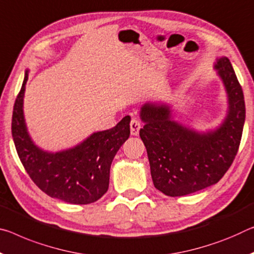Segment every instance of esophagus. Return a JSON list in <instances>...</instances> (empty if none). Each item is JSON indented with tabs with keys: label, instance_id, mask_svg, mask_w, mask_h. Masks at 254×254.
Wrapping results in <instances>:
<instances>
[{
	"label": "esophagus",
	"instance_id": "esophagus-1",
	"mask_svg": "<svg viewBox=\"0 0 254 254\" xmlns=\"http://www.w3.org/2000/svg\"><path fill=\"white\" fill-rule=\"evenodd\" d=\"M140 128H141V122L138 119H132L130 122V130L132 135H138Z\"/></svg>",
	"mask_w": 254,
	"mask_h": 254
}]
</instances>
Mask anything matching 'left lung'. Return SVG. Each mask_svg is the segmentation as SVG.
Segmentation results:
<instances>
[{
	"instance_id": "obj_1",
	"label": "left lung",
	"mask_w": 254,
	"mask_h": 254,
	"mask_svg": "<svg viewBox=\"0 0 254 254\" xmlns=\"http://www.w3.org/2000/svg\"><path fill=\"white\" fill-rule=\"evenodd\" d=\"M215 69L228 97V112L214 131L196 132L172 119L165 104L147 103L140 118V138L146 146L152 182L168 196H182L216 184L228 171L239 150L245 121L242 87L227 58Z\"/></svg>"
}]
</instances>
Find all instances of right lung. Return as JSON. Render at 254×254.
Listing matches in <instances>:
<instances>
[{"label": "right lung", "mask_w": 254, "mask_h": 254, "mask_svg": "<svg viewBox=\"0 0 254 254\" xmlns=\"http://www.w3.org/2000/svg\"><path fill=\"white\" fill-rule=\"evenodd\" d=\"M27 80L28 70L15 99L11 127L23 167L34 183L52 198L73 204L95 202L108 190L111 165L130 136L131 118L126 116L114 127L95 132L67 150L45 151L33 142L26 127L23 96Z\"/></svg>", "instance_id": "obj_1"}]
</instances>
